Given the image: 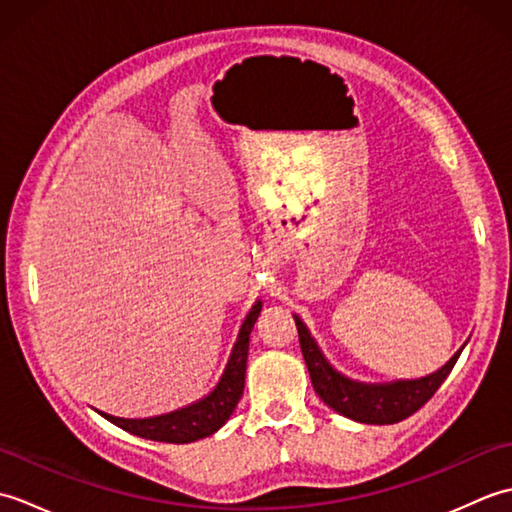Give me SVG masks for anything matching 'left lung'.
Listing matches in <instances>:
<instances>
[{
  "instance_id": "1",
  "label": "left lung",
  "mask_w": 512,
  "mask_h": 512,
  "mask_svg": "<svg viewBox=\"0 0 512 512\" xmlns=\"http://www.w3.org/2000/svg\"><path fill=\"white\" fill-rule=\"evenodd\" d=\"M301 354L306 358L312 387L325 405L332 407L341 416L363 422V424H394L409 418L416 413L424 402H427L438 387L444 383V378L451 374L453 365L464 350V345L455 352L447 365H442L438 372L429 376L413 378V380H394V383H358L343 376L341 372L328 363V358L319 350L317 341L310 336L297 314H295Z\"/></svg>"
}]
</instances>
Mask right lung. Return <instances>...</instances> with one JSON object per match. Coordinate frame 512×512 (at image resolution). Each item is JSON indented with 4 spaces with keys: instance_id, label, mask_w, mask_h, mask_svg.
Masks as SVG:
<instances>
[{
    "instance_id": "1",
    "label": "right lung",
    "mask_w": 512,
    "mask_h": 512,
    "mask_svg": "<svg viewBox=\"0 0 512 512\" xmlns=\"http://www.w3.org/2000/svg\"><path fill=\"white\" fill-rule=\"evenodd\" d=\"M259 312H262V301H255V306L246 314L242 328H239L237 341L233 345L231 358H228V363L224 367L220 383L215 385V389L209 396L193 402L189 407H182L171 413H162V416H156V418L132 420V418H116L103 411L99 413L103 418L114 422L116 427L134 433L138 438H147L156 442L187 444L206 436H213V433L220 429L228 418H231L239 398H242L244 378H246L248 341Z\"/></svg>"
}]
</instances>
